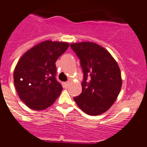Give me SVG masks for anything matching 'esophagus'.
Masks as SVG:
<instances>
[{
  "label": "esophagus",
  "instance_id": "obj_1",
  "mask_svg": "<svg viewBox=\"0 0 147 147\" xmlns=\"http://www.w3.org/2000/svg\"><path fill=\"white\" fill-rule=\"evenodd\" d=\"M63 85H64V88H67L68 86H69V82H63Z\"/></svg>",
  "mask_w": 147,
  "mask_h": 147
}]
</instances>
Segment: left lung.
<instances>
[{
  "instance_id": "left-lung-1",
  "label": "left lung",
  "mask_w": 147,
  "mask_h": 147,
  "mask_svg": "<svg viewBox=\"0 0 147 147\" xmlns=\"http://www.w3.org/2000/svg\"><path fill=\"white\" fill-rule=\"evenodd\" d=\"M70 47L80 60L83 72L82 93L74 97V100L87 114H102L114 103L120 92V68L111 55L97 44L83 42Z\"/></svg>"
}]
</instances>
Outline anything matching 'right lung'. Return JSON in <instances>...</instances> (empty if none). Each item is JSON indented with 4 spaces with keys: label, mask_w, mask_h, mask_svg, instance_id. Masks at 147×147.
Segmentation results:
<instances>
[{
    "label": "right lung",
    "mask_w": 147,
    "mask_h": 147,
    "mask_svg": "<svg viewBox=\"0 0 147 147\" xmlns=\"http://www.w3.org/2000/svg\"><path fill=\"white\" fill-rule=\"evenodd\" d=\"M68 47L67 42L45 41L20 58L14 69V85L20 99L28 108L42 111L59 96L62 87L55 78V62Z\"/></svg>",
    "instance_id": "obj_1"
}]
</instances>
